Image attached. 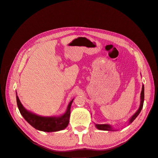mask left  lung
Returning <instances> with one entry per match:
<instances>
[{
	"instance_id": "1",
	"label": "left lung",
	"mask_w": 158,
	"mask_h": 158,
	"mask_svg": "<svg viewBox=\"0 0 158 158\" xmlns=\"http://www.w3.org/2000/svg\"><path fill=\"white\" fill-rule=\"evenodd\" d=\"M144 85H142V92L140 94V107L137 110V111L133 114V115L130 118V119L128 120V124L130 125L131 123H132L134 120L138 117V114H140L141 110L143 107V104H144ZM95 127L99 130H102V131H116L117 130L115 129H113V128L110 125H107V124H103V125H99V124H95Z\"/></svg>"
}]
</instances>
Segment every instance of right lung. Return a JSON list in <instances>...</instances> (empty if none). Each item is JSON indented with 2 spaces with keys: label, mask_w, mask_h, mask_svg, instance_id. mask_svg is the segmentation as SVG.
<instances>
[{
  "label": "right lung",
  "mask_w": 158,
  "mask_h": 158,
  "mask_svg": "<svg viewBox=\"0 0 158 158\" xmlns=\"http://www.w3.org/2000/svg\"><path fill=\"white\" fill-rule=\"evenodd\" d=\"M73 100L74 99L70 101L65 113L62 115L44 117L38 115L24 108L16 93L17 106L22 117L30 125L37 130L47 132L64 130L68 126L70 115V107Z\"/></svg>",
  "instance_id": "add662e5"
}]
</instances>
